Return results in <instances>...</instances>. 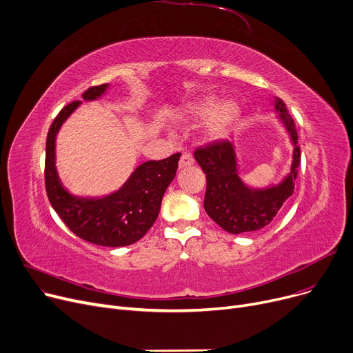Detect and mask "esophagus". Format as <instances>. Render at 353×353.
Wrapping results in <instances>:
<instances>
[{"instance_id": "1", "label": "esophagus", "mask_w": 353, "mask_h": 353, "mask_svg": "<svg viewBox=\"0 0 353 353\" xmlns=\"http://www.w3.org/2000/svg\"><path fill=\"white\" fill-rule=\"evenodd\" d=\"M193 163H194V160H193V156H192V154L183 153V154H181V159H180V161H179V167H180V169H184V167H189V165H192Z\"/></svg>"}]
</instances>
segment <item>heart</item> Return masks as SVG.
Instances as JSON below:
<instances>
[{"mask_svg":"<svg viewBox=\"0 0 353 353\" xmlns=\"http://www.w3.org/2000/svg\"><path fill=\"white\" fill-rule=\"evenodd\" d=\"M208 121L205 124V134L210 141L223 140L232 132L233 125L240 117V105L234 100H226L217 105L214 97H208L188 110V121Z\"/></svg>","mask_w":353,"mask_h":353,"instance_id":"heart-1","label":"heart"}]
</instances>
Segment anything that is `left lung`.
<instances>
[{
    "mask_svg": "<svg viewBox=\"0 0 353 353\" xmlns=\"http://www.w3.org/2000/svg\"><path fill=\"white\" fill-rule=\"evenodd\" d=\"M274 111L279 113L277 119L293 144L290 172L277 184L263 189L248 186L239 176L234 144L229 140L213 141L194 152V159L208 179L205 210L229 233L240 234L263 229L293 194L301 163L298 132L285 103L277 97H274Z\"/></svg>",
    "mask_w": 353,
    "mask_h": 353,
    "instance_id": "8db88e82",
    "label": "left lung"
}]
</instances>
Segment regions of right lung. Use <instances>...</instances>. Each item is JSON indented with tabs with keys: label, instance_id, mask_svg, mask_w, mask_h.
<instances>
[{
	"label": "right lung",
	"instance_id": "obj_1",
	"mask_svg": "<svg viewBox=\"0 0 353 353\" xmlns=\"http://www.w3.org/2000/svg\"><path fill=\"white\" fill-rule=\"evenodd\" d=\"M108 84L91 87L83 92L85 101L100 99ZM72 101L54 119L46 143V190L52 209L67 228L90 243L120 248L136 243L156 221L161 199L173 181L180 153L163 160L140 164L123 186L103 197H80L71 194L59 177L55 167V139L63 123L80 105Z\"/></svg>",
	"mask_w": 353,
	"mask_h": 353
}]
</instances>
